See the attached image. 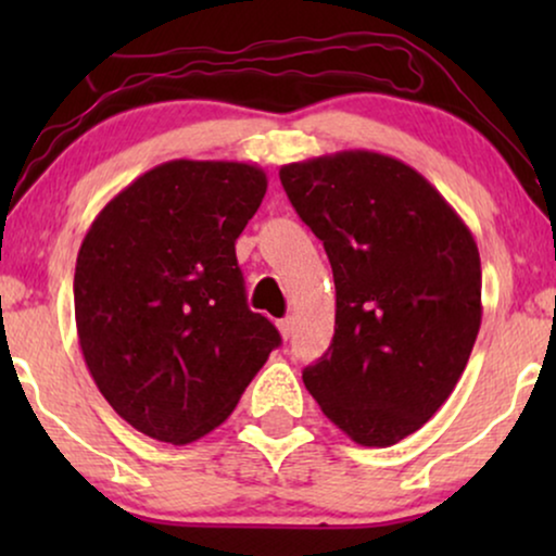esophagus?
<instances>
[{"label":"esophagus","instance_id":"esophagus-1","mask_svg":"<svg viewBox=\"0 0 556 556\" xmlns=\"http://www.w3.org/2000/svg\"><path fill=\"white\" fill-rule=\"evenodd\" d=\"M278 331H280V337H283V339H291V333H293V321H291V318H280Z\"/></svg>","mask_w":556,"mask_h":556}]
</instances>
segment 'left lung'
I'll return each mask as SVG.
<instances>
[{"mask_svg": "<svg viewBox=\"0 0 556 556\" xmlns=\"http://www.w3.org/2000/svg\"><path fill=\"white\" fill-rule=\"evenodd\" d=\"M280 181L337 286L331 346L303 384L354 443H400L451 397L473 352V235L420 172L377 151L283 164Z\"/></svg>", "mask_w": 556, "mask_h": 556, "instance_id": "8db88e82", "label": "left lung"}]
</instances>
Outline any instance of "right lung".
I'll return each instance as SVG.
<instances>
[{"label":"right lung","mask_w":556,"mask_h":556,"mask_svg":"<svg viewBox=\"0 0 556 556\" xmlns=\"http://www.w3.org/2000/svg\"><path fill=\"white\" fill-rule=\"evenodd\" d=\"M265 189L255 164L174 159L121 189L83 238L73 280L83 359L143 435L204 438L280 344L248 308L235 257Z\"/></svg>","instance_id":"add662e5"}]
</instances>
